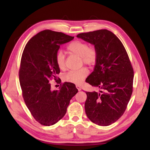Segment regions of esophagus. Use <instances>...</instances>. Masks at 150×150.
<instances>
[{"instance_id": "obj_1", "label": "esophagus", "mask_w": 150, "mask_h": 150, "mask_svg": "<svg viewBox=\"0 0 150 150\" xmlns=\"http://www.w3.org/2000/svg\"><path fill=\"white\" fill-rule=\"evenodd\" d=\"M76 88L78 89V91H81V87L79 86V85H76Z\"/></svg>"}]
</instances>
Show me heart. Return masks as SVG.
I'll list each match as a JSON object with an SVG mask.
<instances>
[{"label": "heart", "instance_id": "heart-1", "mask_svg": "<svg viewBox=\"0 0 150 150\" xmlns=\"http://www.w3.org/2000/svg\"><path fill=\"white\" fill-rule=\"evenodd\" d=\"M67 50L69 54L80 57L82 64L92 67L97 62L98 58L97 49L94 47H89L87 42L79 40L73 41L67 46ZM55 61L60 69H65L66 58L62 52L56 53ZM88 74V70L85 68H82L78 70L71 71L67 73L64 75V80L68 82L79 84L87 77Z\"/></svg>", "mask_w": 150, "mask_h": 150}]
</instances>
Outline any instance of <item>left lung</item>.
Returning <instances> with one entry per match:
<instances>
[{
  "instance_id": "left-lung-1",
  "label": "left lung",
  "mask_w": 150,
  "mask_h": 150,
  "mask_svg": "<svg viewBox=\"0 0 150 150\" xmlns=\"http://www.w3.org/2000/svg\"><path fill=\"white\" fill-rule=\"evenodd\" d=\"M94 45L98 58L94 71L85 80L98 92H86L85 110L88 119L109 126L124 113L132 91L134 69L122 42L112 32L99 30L78 34Z\"/></svg>"
}]
</instances>
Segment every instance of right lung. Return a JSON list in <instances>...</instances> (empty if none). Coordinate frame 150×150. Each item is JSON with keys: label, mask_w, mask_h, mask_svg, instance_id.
I'll use <instances>...</instances> for the list:
<instances>
[{"label": "right lung", "mask_w": 150, "mask_h": 150, "mask_svg": "<svg viewBox=\"0 0 150 150\" xmlns=\"http://www.w3.org/2000/svg\"><path fill=\"white\" fill-rule=\"evenodd\" d=\"M74 38L46 30L33 37L24 49L19 70L23 97L32 116L42 125H53L60 120L78 93L73 83L64 82L59 90H52L49 82L52 78L57 82L60 73L55 61L60 45ZM58 81L60 83L61 80Z\"/></svg>", "instance_id": "1"}]
</instances>
